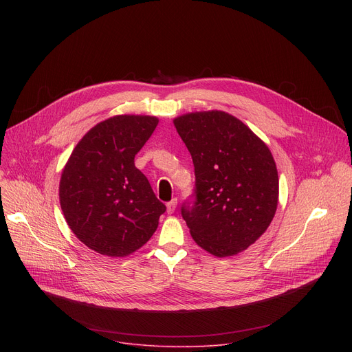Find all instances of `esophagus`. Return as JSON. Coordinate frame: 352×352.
<instances>
[{
	"label": "esophagus",
	"instance_id": "esophagus-1",
	"mask_svg": "<svg viewBox=\"0 0 352 352\" xmlns=\"http://www.w3.org/2000/svg\"><path fill=\"white\" fill-rule=\"evenodd\" d=\"M175 208H177V199H173L167 204V213L173 214L175 212Z\"/></svg>",
	"mask_w": 352,
	"mask_h": 352
}]
</instances>
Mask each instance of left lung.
<instances>
[{"instance_id":"1","label":"left lung","mask_w":352,"mask_h":352,"mask_svg":"<svg viewBox=\"0 0 352 352\" xmlns=\"http://www.w3.org/2000/svg\"><path fill=\"white\" fill-rule=\"evenodd\" d=\"M195 167L193 200L181 208L195 242L217 258L236 255L270 226L278 174L266 143L224 111L174 120Z\"/></svg>"}]
</instances>
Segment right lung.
I'll return each instance as SVG.
<instances>
[{"label":"right lung","instance_id":"right-lung-1","mask_svg":"<svg viewBox=\"0 0 352 352\" xmlns=\"http://www.w3.org/2000/svg\"><path fill=\"white\" fill-rule=\"evenodd\" d=\"M159 120L116 116L94 125L75 146L60 181L64 217L87 248L124 258L155 234L166 206L135 167V155Z\"/></svg>","mask_w":352,"mask_h":352}]
</instances>
